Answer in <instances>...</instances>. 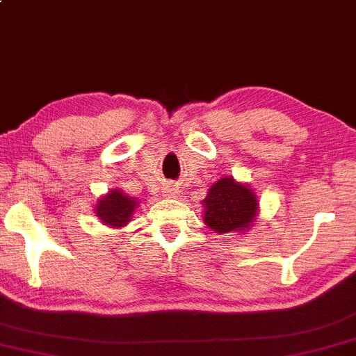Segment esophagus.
<instances>
[{
  "mask_svg": "<svg viewBox=\"0 0 356 356\" xmlns=\"http://www.w3.org/2000/svg\"><path fill=\"white\" fill-rule=\"evenodd\" d=\"M175 193H177V190H175L173 185H166V186H164V195H171V197H173Z\"/></svg>",
  "mask_w": 356,
  "mask_h": 356,
  "instance_id": "1",
  "label": "esophagus"
}]
</instances>
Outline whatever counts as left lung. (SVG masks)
<instances>
[{
    "label": "left lung",
    "instance_id": "left-lung-1",
    "mask_svg": "<svg viewBox=\"0 0 356 356\" xmlns=\"http://www.w3.org/2000/svg\"><path fill=\"white\" fill-rule=\"evenodd\" d=\"M258 198L248 185L225 177L204 198V222L217 234L248 231L258 216Z\"/></svg>",
    "mask_w": 356,
    "mask_h": 356
}]
</instances>
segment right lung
Here are the masks:
<instances>
[{"mask_svg":"<svg viewBox=\"0 0 356 356\" xmlns=\"http://www.w3.org/2000/svg\"><path fill=\"white\" fill-rule=\"evenodd\" d=\"M137 205H139L137 198L127 197L122 190H110L105 197L98 200L95 213L105 225L118 229L129 224V220L132 219L134 209Z\"/></svg>","mask_w":356,"mask_h":356,"instance_id":"right-lung-1","label":"right lung"}]
</instances>
